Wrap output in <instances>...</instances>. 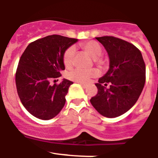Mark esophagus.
<instances>
[{
  "label": "esophagus",
  "instance_id": "esophagus-1",
  "mask_svg": "<svg viewBox=\"0 0 158 158\" xmlns=\"http://www.w3.org/2000/svg\"><path fill=\"white\" fill-rule=\"evenodd\" d=\"M77 82L79 83V84H80L83 88H86V86H87V85H86V83H84V82Z\"/></svg>",
  "mask_w": 158,
  "mask_h": 158
}]
</instances>
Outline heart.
<instances>
[{
    "label": "heart",
    "instance_id": "1",
    "mask_svg": "<svg viewBox=\"0 0 158 158\" xmlns=\"http://www.w3.org/2000/svg\"><path fill=\"white\" fill-rule=\"evenodd\" d=\"M82 47L85 49L86 52L92 58L95 59V60L99 62V59L97 58L100 57L102 54V49L101 47V45H99L98 42H88L82 45ZM75 52H76V49L74 46H71L69 49L65 51L64 54V63L65 66L69 67L72 63V60H73L74 55H75ZM98 71L96 69H89V70H84V69H76L75 70L69 72L68 76L69 79H72L74 81L79 82H86L91 79V78L95 77L98 76Z\"/></svg>",
    "mask_w": 158,
    "mask_h": 158
}]
</instances>
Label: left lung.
I'll return each instance as SVG.
<instances>
[{
    "label": "left lung",
    "mask_w": 158,
    "mask_h": 158,
    "mask_svg": "<svg viewBox=\"0 0 158 158\" xmlns=\"http://www.w3.org/2000/svg\"><path fill=\"white\" fill-rule=\"evenodd\" d=\"M106 49L109 69L95 83L96 96L90 103L101 115L114 118L134 106L146 81V66L141 52L134 45L113 36L95 38ZM109 83L110 86L106 88Z\"/></svg>",
    "instance_id": "8db88e82"
}]
</instances>
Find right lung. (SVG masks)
<instances>
[{
    "mask_svg": "<svg viewBox=\"0 0 158 158\" xmlns=\"http://www.w3.org/2000/svg\"><path fill=\"white\" fill-rule=\"evenodd\" d=\"M76 38L52 35L31 42L19 59L15 73L17 93L24 108L35 117L47 120L55 117L65 104V96L73 82L63 79L59 85L52 79L64 70V54Z\"/></svg>",
    "mask_w": 158,
    "mask_h": 158,
    "instance_id": "obj_1",
    "label": "right lung"
}]
</instances>
